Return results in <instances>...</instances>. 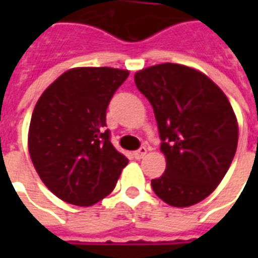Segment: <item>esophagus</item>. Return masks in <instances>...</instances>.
Segmentation results:
<instances>
[{
    "label": "esophagus",
    "mask_w": 258,
    "mask_h": 258,
    "mask_svg": "<svg viewBox=\"0 0 258 258\" xmlns=\"http://www.w3.org/2000/svg\"><path fill=\"white\" fill-rule=\"evenodd\" d=\"M146 152H148V149H146L145 146H141L138 151L134 152V157L135 159H142L146 155Z\"/></svg>",
    "instance_id": "esophagus-1"
}]
</instances>
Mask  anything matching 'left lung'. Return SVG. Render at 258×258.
I'll return each instance as SVG.
<instances>
[{"mask_svg": "<svg viewBox=\"0 0 258 258\" xmlns=\"http://www.w3.org/2000/svg\"><path fill=\"white\" fill-rule=\"evenodd\" d=\"M134 80L153 107L167 162L152 188L174 207L199 203L221 182L236 152L231 103L207 76L184 64L151 66Z\"/></svg>", "mask_w": 258, "mask_h": 258, "instance_id": "obj_1", "label": "left lung"}]
</instances>
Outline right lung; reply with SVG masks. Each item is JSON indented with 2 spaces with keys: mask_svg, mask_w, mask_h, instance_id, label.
Instances as JSON below:
<instances>
[{
  "mask_svg": "<svg viewBox=\"0 0 258 258\" xmlns=\"http://www.w3.org/2000/svg\"><path fill=\"white\" fill-rule=\"evenodd\" d=\"M127 77L120 69L76 68L40 96L29 152L42 182L59 199L91 206L114 189L128 159L110 142L106 109Z\"/></svg>",
  "mask_w": 258,
  "mask_h": 258,
  "instance_id": "1",
  "label": "right lung"
}]
</instances>
